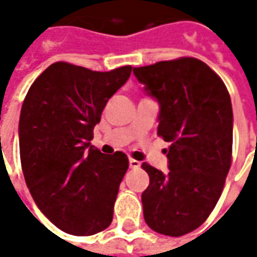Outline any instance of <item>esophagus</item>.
Here are the masks:
<instances>
[{
	"label": "esophagus",
	"instance_id": "esophagus-1",
	"mask_svg": "<svg viewBox=\"0 0 257 257\" xmlns=\"http://www.w3.org/2000/svg\"><path fill=\"white\" fill-rule=\"evenodd\" d=\"M129 167L132 169H138V168H140V162L134 160V158H129Z\"/></svg>",
	"mask_w": 257,
	"mask_h": 257
}]
</instances>
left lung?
I'll use <instances>...</instances> for the list:
<instances>
[{
	"instance_id": "8db88e82",
	"label": "left lung",
	"mask_w": 257,
	"mask_h": 257,
	"mask_svg": "<svg viewBox=\"0 0 257 257\" xmlns=\"http://www.w3.org/2000/svg\"><path fill=\"white\" fill-rule=\"evenodd\" d=\"M134 74L160 103L157 134L171 143L167 173L142 164L150 176L142 194L145 220L154 231L180 237L198 228L220 198L231 167V99L199 59L158 62Z\"/></svg>"
}]
</instances>
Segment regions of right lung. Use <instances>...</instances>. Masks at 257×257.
Segmentation results:
<instances>
[{
	"instance_id": "1",
	"label": "right lung",
	"mask_w": 257,
	"mask_h": 257,
	"mask_svg": "<svg viewBox=\"0 0 257 257\" xmlns=\"http://www.w3.org/2000/svg\"><path fill=\"white\" fill-rule=\"evenodd\" d=\"M131 71L132 66L100 73L56 62L25 97L19 147L26 184L42 213L67 234L93 235L111 224L128 157L103 154L90 140L106 103Z\"/></svg>"
}]
</instances>
